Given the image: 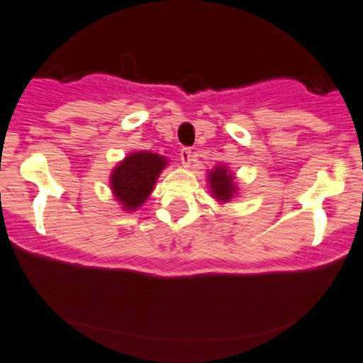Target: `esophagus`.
Segmentation results:
<instances>
[{
    "instance_id": "obj_1",
    "label": "esophagus",
    "mask_w": 363,
    "mask_h": 363,
    "mask_svg": "<svg viewBox=\"0 0 363 363\" xmlns=\"http://www.w3.org/2000/svg\"><path fill=\"white\" fill-rule=\"evenodd\" d=\"M179 156H181V162H182V165H186V167H188L189 163L193 162V152H191V150H189V147H182L181 152H179Z\"/></svg>"
}]
</instances>
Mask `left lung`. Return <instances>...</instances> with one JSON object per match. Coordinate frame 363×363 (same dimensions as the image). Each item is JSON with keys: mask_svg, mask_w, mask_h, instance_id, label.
<instances>
[{"mask_svg": "<svg viewBox=\"0 0 363 363\" xmlns=\"http://www.w3.org/2000/svg\"><path fill=\"white\" fill-rule=\"evenodd\" d=\"M208 186H211L212 196L217 201H223V203L230 201L236 191H238L235 177L228 170V167L224 165H217L212 172H208Z\"/></svg>", "mask_w": 363, "mask_h": 363, "instance_id": "obj_1", "label": "left lung"}]
</instances>
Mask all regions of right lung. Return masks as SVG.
Returning a JSON list of instances; mask_svg holds the SVG:
<instances>
[{
	"instance_id": "right-lung-1",
	"label": "right lung",
	"mask_w": 363,
	"mask_h": 363,
	"mask_svg": "<svg viewBox=\"0 0 363 363\" xmlns=\"http://www.w3.org/2000/svg\"><path fill=\"white\" fill-rule=\"evenodd\" d=\"M165 167V156L151 151L130 152L114 167L109 182L114 198L123 205V211H135L147 200L160 172Z\"/></svg>"
}]
</instances>
